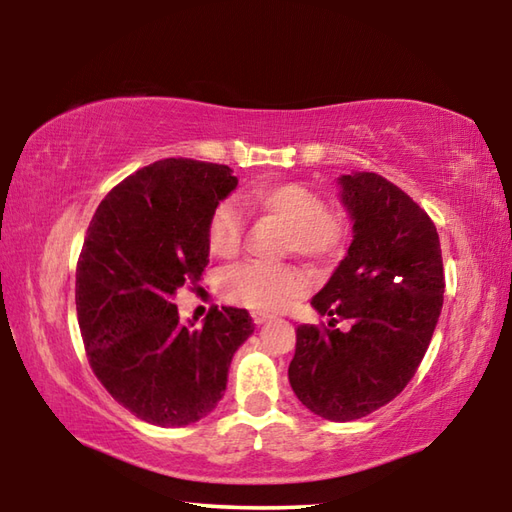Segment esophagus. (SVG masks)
Returning a JSON list of instances; mask_svg holds the SVG:
<instances>
[{
  "mask_svg": "<svg viewBox=\"0 0 512 512\" xmlns=\"http://www.w3.org/2000/svg\"><path fill=\"white\" fill-rule=\"evenodd\" d=\"M273 316L271 314H264V311H253V320H255V325H264V323H268V320H271Z\"/></svg>",
  "mask_w": 512,
  "mask_h": 512,
  "instance_id": "34e87169",
  "label": "esophagus"
}]
</instances>
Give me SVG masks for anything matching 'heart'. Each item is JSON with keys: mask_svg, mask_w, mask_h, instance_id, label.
Listing matches in <instances>:
<instances>
[{"mask_svg": "<svg viewBox=\"0 0 512 512\" xmlns=\"http://www.w3.org/2000/svg\"><path fill=\"white\" fill-rule=\"evenodd\" d=\"M246 205L264 216L289 225L287 248L300 255L325 259L339 253L345 239L343 223L327 212L323 198L311 189L284 183L255 187L246 194ZM244 239V216L235 203L225 201L207 223V246L214 257L230 259L239 253ZM225 298L250 309L277 311L307 291V275L293 266H271L248 262L223 275Z\"/></svg>", "mask_w": 512, "mask_h": 512, "instance_id": "heart-1", "label": "heart"}]
</instances>
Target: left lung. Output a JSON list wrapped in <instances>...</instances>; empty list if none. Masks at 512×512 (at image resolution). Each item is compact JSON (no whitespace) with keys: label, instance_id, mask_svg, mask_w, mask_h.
Returning <instances> with one entry per match:
<instances>
[{"label":"left lung","instance_id":"1","mask_svg":"<svg viewBox=\"0 0 512 512\" xmlns=\"http://www.w3.org/2000/svg\"><path fill=\"white\" fill-rule=\"evenodd\" d=\"M352 241L311 298L332 329L300 325L289 384L311 413L359 420L404 391L429 348L445 277L436 225L400 187L370 171L336 178ZM350 319L351 329H335Z\"/></svg>","mask_w":512,"mask_h":512}]
</instances>
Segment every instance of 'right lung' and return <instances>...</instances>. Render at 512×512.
Segmentation results:
<instances>
[{"label":"right lung","mask_w":512,"mask_h":512,"mask_svg":"<svg viewBox=\"0 0 512 512\" xmlns=\"http://www.w3.org/2000/svg\"><path fill=\"white\" fill-rule=\"evenodd\" d=\"M239 180L225 164L169 158L119 183L94 212L76 266V314L94 375L158 427L210 415L250 334L246 309L183 323L173 296L210 262L207 223Z\"/></svg>","instance_id":"add662e5"}]
</instances>
